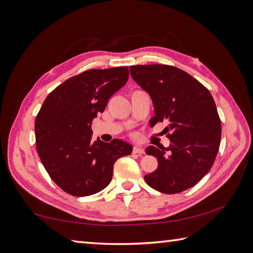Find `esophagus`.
I'll use <instances>...</instances> for the list:
<instances>
[{"label": "esophagus", "mask_w": 253, "mask_h": 253, "mask_svg": "<svg viewBox=\"0 0 253 253\" xmlns=\"http://www.w3.org/2000/svg\"><path fill=\"white\" fill-rule=\"evenodd\" d=\"M132 153H135V154H143L144 151H143V149L141 147L135 146V147L132 148Z\"/></svg>", "instance_id": "obj_1"}]
</instances>
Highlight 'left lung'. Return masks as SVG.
I'll list each match as a JSON object with an SVG mask.
<instances>
[{
	"instance_id": "8db88e82",
	"label": "left lung",
	"mask_w": 253,
	"mask_h": 253,
	"mask_svg": "<svg viewBox=\"0 0 253 253\" xmlns=\"http://www.w3.org/2000/svg\"><path fill=\"white\" fill-rule=\"evenodd\" d=\"M132 79L150 94L154 116L150 125L168 123L169 147L150 146L146 153L158 159V169L144 176L153 189L178 193L198 184L215 161L222 127L210 91L175 66H130Z\"/></svg>"
}]
</instances>
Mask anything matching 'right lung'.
<instances>
[{
  "instance_id": "1",
  "label": "right lung",
  "mask_w": 253,
  "mask_h": 253,
  "mask_svg": "<svg viewBox=\"0 0 253 253\" xmlns=\"http://www.w3.org/2000/svg\"><path fill=\"white\" fill-rule=\"evenodd\" d=\"M128 67L90 69L71 77L46 96L35 123L37 152L51 179L75 197L103 190L116 161L132 147L120 139L92 142L93 118L127 83Z\"/></svg>"
}]
</instances>
